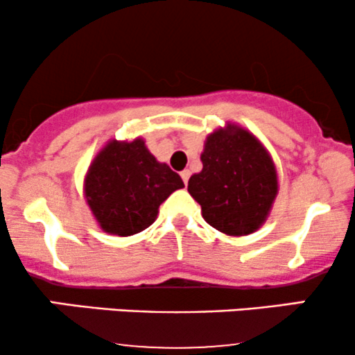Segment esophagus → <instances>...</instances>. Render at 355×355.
I'll list each match as a JSON object with an SVG mask.
<instances>
[{
    "label": "esophagus",
    "instance_id": "34e87169",
    "mask_svg": "<svg viewBox=\"0 0 355 355\" xmlns=\"http://www.w3.org/2000/svg\"><path fill=\"white\" fill-rule=\"evenodd\" d=\"M180 177H182V180H183V183H189V178H190V170H183V172H180Z\"/></svg>",
    "mask_w": 355,
    "mask_h": 355
}]
</instances>
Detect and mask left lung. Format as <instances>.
I'll return each instance as SVG.
<instances>
[{
	"label": "left lung",
	"instance_id": "left-lung-1",
	"mask_svg": "<svg viewBox=\"0 0 355 355\" xmlns=\"http://www.w3.org/2000/svg\"><path fill=\"white\" fill-rule=\"evenodd\" d=\"M200 160L203 168L190 177L189 193L205 222L234 237L259 230L279 190L266 146L248 130L227 123L207 137Z\"/></svg>",
	"mask_w": 355,
	"mask_h": 355
}]
</instances>
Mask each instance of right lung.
<instances>
[{
	"mask_svg": "<svg viewBox=\"0 0 355 355\" xmlns=\"http://www.w3.org/2000/svg\"><path fill=\"white\" fill-rule=\"evenodd\" d=\"M178 189H183L180 175L160 164L144 138L110 140L85 177V198L101 230L120 237L152 225L158 207Z\"/></svg>",
	"mask_w": 355,
	"mask_h": 355,
	"instance_id": "1",
	"label": "right lung"
}]
</instances>
